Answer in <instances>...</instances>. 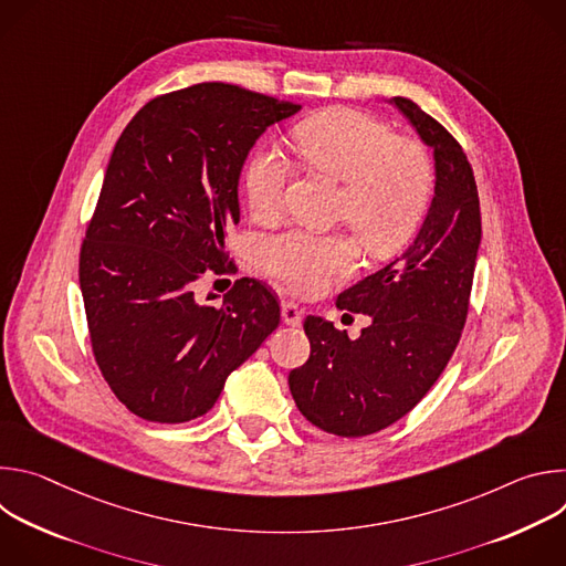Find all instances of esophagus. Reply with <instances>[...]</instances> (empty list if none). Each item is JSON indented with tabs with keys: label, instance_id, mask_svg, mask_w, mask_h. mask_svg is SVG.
<instances>
[{
	"label": "esophagus",
	"instance_id": "esophagus-1",
	"mask_svg": "<svg viewBox=\"0 0 566 566\" xmlns=\"http://www.w3.org/2000/svg\"><path fill=\"white\" fill-rule=\"evenodd\" d=\"M282 319H284V325L300 327L302 325V311L297 308V304L282 302Z\"/></svg>",
	"mask_w": 566,
	"mask_h": 566
}]
</instances>
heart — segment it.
<instances>
[{
  "label": "heart",
  "instance_id": "1",
  "mask_svg": "<svg viewBox=\"0 0 566 566\" xmlns=\"http://www.w3.org/2000/svg\"><path fill=\"white\" fill-rule=\"evenodd\" d=\"M306 164L343 184L336 212L365 249L385 255L406 244L421 223L430 192L432 164L421 143L396 136L382 120L354 109L329 107L304 118L293 132ZM289 166L273 145L260 147L247 168V197L255 217L280 212ZM262 269L286 291L317 295L336 275L356 266L358 249L345 234L289 230L269 239Z\"/></svg>",
  "mask_w": 566,
  "mask_h": 566
}]
</instances>
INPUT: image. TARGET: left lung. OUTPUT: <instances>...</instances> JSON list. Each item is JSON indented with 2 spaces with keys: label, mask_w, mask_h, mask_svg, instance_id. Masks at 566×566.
Segmentation results:
<instances>
[{
  "label": "left lung",
  "mask_w": 566,
  "mask_h": 566,
  "mask_svg": "<svg viewBox=\"0 0 566 566\" xmlns=\"http://www.w3.org/2000/svg\"><path fill=\"white\" fill-rule=\"evenodd\" d=\"M434 149V197L415 244L343 291L338 308L367 313L356 340L306 315L308 360L289 374L297 410L336 437H367L406 417L454 354L481 241L479 195L457 138L410 98H391Z\"/></svg>",
  "instance_id": "1"
}]
</instances>
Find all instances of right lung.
Returning a JSON list of instances; mask_svg holds the SVG:
<instances>
[{"label": "right lung", "instance_id": "1", "mask_svg": "<svg viewBox=\"0 0 566 566\" xmlns=\"http://www.w3.org/2000/svg\"><path fill=\"white\" fill-rule=\"evenodd\" d=\"M297 109L201 83L151 98L116 140L77 273L94 358L132 415L203 417L277 329V295L264 282L237 280L221 306L199 302L197 289L237 271L223 237L239 221L241 168L266 127Z\"/></svg>", "mask_w": 566, "mask_h": 566}]
</instances>
